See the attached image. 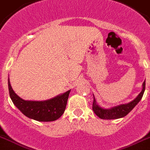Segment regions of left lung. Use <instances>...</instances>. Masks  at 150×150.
<instances>
[{
	"label": "left lung",
	"mask_w": 150,
	"mask_h": 150,
	"mask_svg": "<svg viewBox=\"0 0 150 150\" xmlns=\"http://www.w3.org/2000/svg\"><path fill=\"white\" fill-rule=\"evenodd\" d=\"M145 86H146V81L143 83V90L136 99L131 101V102L126 103V104H121L117 106H113L110 109H103L100 107L96 102L95 97L93 96V110L95 112V114L97 117L103 120H114V119L122 118L128 114L137 104L140 101L143 96L145 91Z\"/></svg>",
	"instance_id": "1"
}]
</instances>
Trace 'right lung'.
Masks as SVG:
<instances>
[{
  "instance_id": "obj_1",
  "label": "right lung",
  "mask_w": 150,
  "mask_h": 150,
  "mask_svg": "<svg viewBox=\"0 0 150 150\" xmlns=\"http://www.w3.org/2000/svg\"><path fill=\"white\" fill-rule=\"evenodd\" d=\"M9 94L12 102L21 112L28 118L40 122L57 120L61 117L66 109L70 90L44 101L24 100L16 94L11 87L8 79Z\"/></svg>"
}]
</instances>
